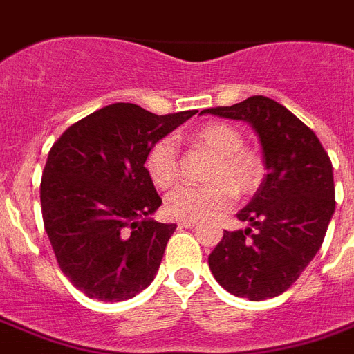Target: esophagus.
I'll list each match as a JSON object with an SVG mask.
<instances>
[{"label": "esophagus", "mask_w": 354, "mask_h": 354, "mask_svg": "<svg viewBox=\"0 0 354 354\" xmlns=\"http://www.w3.org/2000/svg\"><path fill=\"white\" fill-rule=\"evenodd\" d=\"M196 226V222L194 221H182V222H178V227H194Z\"/></svg>", "instance_id": "obj_1"}]
</instances>
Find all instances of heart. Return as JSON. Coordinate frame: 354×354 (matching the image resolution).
<instances>
[{"mask_svg":"<svg viewBox=\"0 0 354 354\" xmlns=\"http://www.w3.org/2000/svg\"><path fill=\"white\" fill-rule=\"evenodd\" d=\"M193 149L207 150L211 161L205 185H178L165 196L167 215L176 221H204L230 209L236 194L255 193L264 180L263 156L244 145V133L230 122H207L189 136ZM145 167L158 189L171 187L180 176V152L171 138L158 139L147 152Z\"/></svg>","mask_w":354,"mask_h":354,"instance_id":"b5f03b06","label":"heart"}]
</instances>
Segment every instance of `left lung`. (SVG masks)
<instances>
[{"mask_svg": "<svg viewBox=\"0 0 354 354\" xmlns=\"http://www.w3.org/2000/svg\"><path fill=\"white\" fill-rule=\"evenodd\" d=\"M202 113L250 122L266 171L250 204L236 213L252 227L224 232L207 259L211 272L233 296L250 301L279 296L318 253L335 213L329 154L305 122L268 97Z\"/></svg>", "mask_w": 354, "mask_h": 354, "instance_id": "8db88e82", "label": "left lung"}]
</instances>
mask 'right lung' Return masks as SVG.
Wrapping results in <instances>:
<instances>
[{"label": "right lung", "mask_w": 354, "mask_h": 354, "mask_svg": "<svg viewBox=\"0 0 354 354\" xmlns=\"http://www.w3.org/2000/svg\"><path fill=\"white\" fill-rule=\"evenodd\" d=\"M194 113L156 115L115 102L71 124L49 150L44 227L64 275L91 299L124 301L154 279L176 224L150 218L161 198L145 160Z\"/></svg>", "instance_id": "right-lung-1"}]
</instances>
